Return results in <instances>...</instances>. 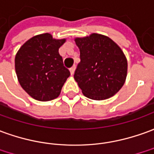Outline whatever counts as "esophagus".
<instances>
[{"mask_svg":"<svg viewBox=\"0 0 154 154\" xmlns=\"http://www.w3.org/2000/svg\"><path fill=\"white\" fill-rule=\"evenodd\" d=\"M75 66L71 67L70 69H69V71H70V74H71V75H74V72H75Z\"/></svg>","mask_w":154,"mask_h":154,"instance_id":"34e87169","label":"esophagus"}]
</instances>
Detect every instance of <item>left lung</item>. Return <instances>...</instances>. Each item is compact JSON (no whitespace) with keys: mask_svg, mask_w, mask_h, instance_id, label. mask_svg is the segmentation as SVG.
Segmentation results:
<instances>
[{"mask_svg":"<svg viewBox=\"0 0 154 154\" xmlns=\"http://www.w3.org/2000/svg\"><path fill=\"white\" fill-rule=\"evenodd\" d=\"M80 62L75 71V79L82 93L90 99L106 100L120 91L128 72L123 52L111 38L93 33L75 38Z\"/></svg>","mask_w":154,"mask_h":154,"instance_id":"8db88e82","label":"left lung"}]
</instances>
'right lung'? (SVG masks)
<instances>
[{
  "mask_svg": "<svg viewBox=\"0 0 154 154\" xmlns=\"http://www.w3.org/2000/svg\"><path fill=\"white\" fill-rule=\"evenodd\" d=\"M64 42L65 39H54L49 33L38 35L24 43L16 55L19 83L35 100L48 101L57 98L70 75L59 53Z\"/></svg>",
  "mask_w": 154,
  "mask_h": 154,
  "instance_id": "add662e5",
  "label": "right lung"
}]
</instances>
